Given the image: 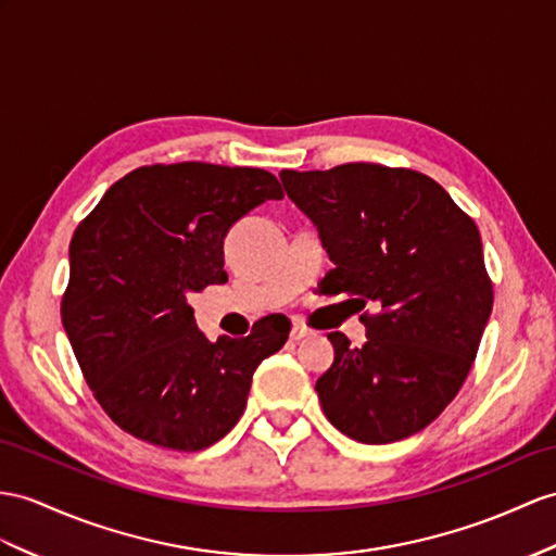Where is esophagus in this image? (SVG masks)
Segmentation results:
<instances>
[{
    "label": "esophagus",
    "mask_w": 556,
    "mask_h": 556,
    "mask_svg": "<svg viewBox=\"0 0 556 556\" xmlns=\"http://www.w3.org/2000/svg\"><path fill=\"white\" fill-rule=\"evenodd\" d=\"M311 334V330L306 328L304 323H292V330H290V340L292 342H302L304 337H308Z\"/></svg>",
    "instance_id": "1"
}]
</instances>
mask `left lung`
Returning <instances> with one entry per match:
<instances>
[{
    "label": "left lung",
    "mask_w": 556,
    "mask_h": 556,
    "mask_svg": "<svg viewBox=\"0 0 556 556\" xmlns=\"http://www.w3.org/2000/svg\"><path fill=\"white\" fill-rule=\"evenodd\" d=\"M288 198L314 222L334 264L323 294L365 314V344L330 332L334 361L316 382L325 417L358 443L408 439L463 387L493 308L479 228L429 176L351 162L282 169Z\"/></svg>",
    "instance_id": "left-lung-1"
}]
</instances>
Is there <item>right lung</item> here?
<instances>
[{
  "mask_svg": "<svg viewBox=\"0 0 556 556\" xmlns=\"http://www.w3.org/2000/svg\"><path fill=\"white\" fill-rule=\"evenodd\" d=\"M266 200L282 188L264 169L153 165L122 176L77 226L63 328L93 396L131 437L210 448L245 410L256 365L288 342L286 316L210 342L188 304L228 280V228Z\"/></svg>",
  "mask_w": 556,
  "mask_h": 556,
  "instance_id": "obj_1",
  "label": "right lung"
}]
</instances>
